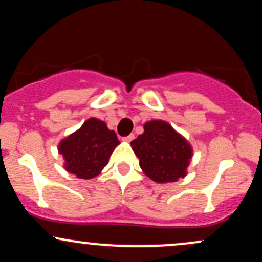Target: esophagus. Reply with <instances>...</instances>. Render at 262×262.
Masks as SVG:
<instances>
[{"label": "esophagus", "instance_id": "esophagus-1", "mask_svg": "<svg viewBox=\"0 0 262 262\" xmlns=\"http://www.w3.org/2000/svg\"><path fill=\"white\" fill-rule=\"evenodd\" d=\"M133 139H134V134H130V135H128V137L123 138V140L127 141V143H130V141L133 140Z\"/></svg>", "mask_w": 262, "mask_h": 262}]
</instances>
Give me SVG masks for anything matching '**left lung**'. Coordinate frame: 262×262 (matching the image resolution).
I'll list each match as a JSON object with an SVG mask.
<instances>
[{
    "instance_id": "1",
    "label": "left lung",
    "mask_w": 262,
    "mask_h": 262,
    "mask_svg": "<svg viewBox=\"0 0 262 262\" xmlns=\"http://www.w3.org/2000/svg\"><path fill=\"white\" fill-rule=\"evenodd\" d=\"M139 159L141 170L152 181L175 182L186 176L192 148L169 123L150 121L144 124V133L130 143Z\"/></svg>"
}]
</instances>
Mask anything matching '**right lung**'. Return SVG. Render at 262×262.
<instances>
[{
    "instance_id": "right-lung-1",
    "label": "right lung",
    "mask_w": 262,
    "mask_h": 262,
    "mask_svg": "<svg viewBox=\"0 0 262 262\" xmlns=\"http://www.w3.org/2000/svg\"><path fill=\"white\" fill-rule=\"evenodd\" d=\"M119 144L113 130L97 118H90L75 133L60 141L59 152L65 160L66 171L79 179H92L108 164Z\"/></svg>"
}]
</instances>
